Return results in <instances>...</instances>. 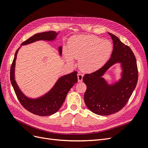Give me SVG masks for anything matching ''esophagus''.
<instances>
[{"label":"esophagus","mask_w":148,"mask_h":148,"mask_svg":"<svg viewBox=\"0 0 148 148\" xmlns=\"http://www.w3.org/2000/svg\"><path fill=\"white\" fill-rule=\"evenodd\" d=\"M82 78H83V75L78 73V82H82Z\"/></svg>","instance_id":"1"}]
</instances>
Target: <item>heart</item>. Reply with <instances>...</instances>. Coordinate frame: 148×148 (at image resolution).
<instances>
[{
	"instance_id": "b5f03b06",
	"label": "heart",
	"mask_w": 148,
	"mask_h": 148,
	"mask_svg": "<svg viewBox=\"0 0 148 148\" xmlns=\"http://www.w3.org/2000/svg\"><path fill=\"white\" fill-rule=\"evenodd\" d=\"M112 45L107 40L90 35H78L70 38L68 47L63 51L66 61L73 63L79 60L80 68L85 72H93L102 67L109 60Z\"/></svg>"
}]
</instances>
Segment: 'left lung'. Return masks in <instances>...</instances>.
Here are the masks:
<instances>
[{"label":"left lung","instance_id":"obj_1","mask_svg":"<svg viewBox=\"0 0 148 148\" xmlns=\"http://www.w3.org/2000/svg\"><path fill=\"white\" fill-rule=\"evenodd\" d=\"M108 33L113 42L110 59L97 71L86 74L83 77V81L87 86L84 96L86 106L91 112L101 116L114 114L123 108L138 81L137 61L131 48L114 35ZM116 63H121V78L118 82L109 84L102 76Z\"/></svg>","mask_w":148,"mask_h":148}]
</instances>
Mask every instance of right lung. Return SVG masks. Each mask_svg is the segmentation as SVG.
I'll use <instances>...</instances> for the list:
<instances>
[{"instance_id": "obj_1", "label": "right lung", "mask_w": 148, "mask_h": 148, "mask_svg": "<svg viewBox=\"0 0 148 148\" xmlns=\"http://www.w3.org/2000/svg\"><path fill=\"white\" fill-rule=\"evenodd\" d=\"M58 34L59 32H56L52 31L36 34L23 42L21 46L31 44L39 40L53 41ZM20 47L16 52L10 70L11 82L19 102L26 110L36 115L46 116L55 113L64 103L70 88L78 82V72L75 71L60 77L51 90L47 93L36 99H31L26 96L22 93L15 80L16 60ZM58 52L61 56L62 53L61 46L58 47Z\"/></svg>"}]
</instances>
